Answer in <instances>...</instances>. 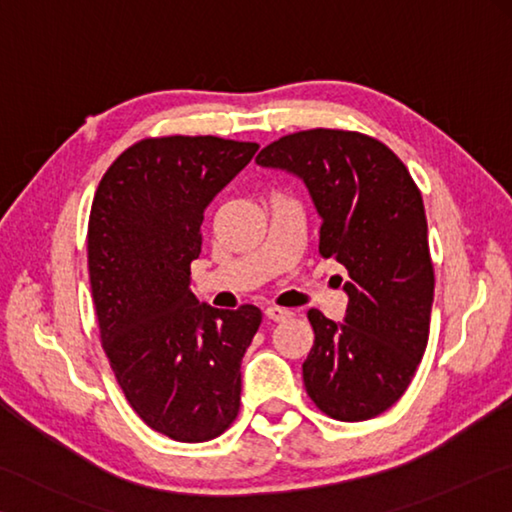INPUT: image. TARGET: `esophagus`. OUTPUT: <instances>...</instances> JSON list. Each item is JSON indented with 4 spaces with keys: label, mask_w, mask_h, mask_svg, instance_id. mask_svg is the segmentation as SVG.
Here are the masks:
<instances>
[{
    "label": "esophagus",
    "mask_w": 512,
    "mask_h": 512,
    "mask_svg": "<svg viewBox=\"0 0 512 512\" xmlns=\"http://www.w3.org/2000/svg\"><path fill=\"white\" fill-rule=\"evenodd\" d=\"M265 315H267V319H272V321H285V319L292 317V312L285 310V308H279V306H267Z\"/></svg>",
    "instance_id": "obj_1"
}]
</instances>
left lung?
<instances>
[{"label":"left lung","instance_id":"obj_1","mask_svg":"<svg viewBox=\"0 0 512 512\" xmlns=\"http://www.w3.org/2000/svg\"><path fill=\"white\" fill-rule=\"evenodd\" d=\"M256 161L306 182L321 215L319 254L348 272L344 324L308 310V396L344 423L380 416L407 391L429 339L434 263L420 188L396 152L353 130L285 134Z\"/></svg>","mask_w":512,"mask_h":512}]
</instances>
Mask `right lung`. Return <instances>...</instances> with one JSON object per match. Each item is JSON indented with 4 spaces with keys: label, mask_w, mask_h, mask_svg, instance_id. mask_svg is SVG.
<instances>
[{
    "label": "right lung",
    "mask_w": 512,
    "mask_h": 512,
    "mask_svg": "<svg viewBox=\"0 0 512 512\" xmlns=\"http://www.w3.org/2000/svg\"><path fill=\"white\" fill-rule=\"evenodd\" d=\"M256 150L211 134L141 139L107 168L89 211L101 346L134 414L179 443L220 436L240 409V362L263 312L204 306L188 285L206 204Z\"/></svg>",
    "instance_id": "1"
}]
</instances>
